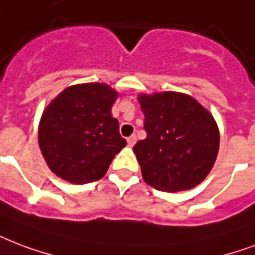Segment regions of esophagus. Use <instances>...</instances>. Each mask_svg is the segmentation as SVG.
Listing matches in <instances>:
<instances>
[{"label": "esophagus", "instance_id": "1", "mask_svg": "<svg viewBox=\"0 0 255 255\" xmlns=\"http://www.w3.org/2000/svg\"><path fill=\"white\" fill-rule=\"evenodd\" d=\"M127 143H128V145H129V147H132V145L136 143V136L135 135L129 136V137L127 139Z\"/></svg>", "mask_w": 255, "mask_h": 255}]
</instances>
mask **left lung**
Returning <instances> with one entry per match:
<instances>
[{
    "instance_id": "8db88e82",
    "label": "left lung",
    "mask_w": 255,
    "mask_h": 255,
    "mask_svg": "<svg viewBox=\"0 0 255 255\" xmlns=\"http://www.w3.org/2000/svg\"><path fill=\"white\" fill-rule=\"evenodd\" d=\"M147 137L133 145L141 175L156 190L178 192L201 183L219 149L218 126L194 97L179 92L139 96Z\"/></svg>"
}]
</instances>
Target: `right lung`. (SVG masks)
Here are the masks:
<instances>
[{
  "instance_id": "add662e5",
  "label": "right lung",
  "mask_w": 255,
  "mask_h": 255,
  "mask_svg": "<svg viewBox=\"0 0 255 255\" xmlns=\"http://www.w3.org/2000/svg\"><path fill=\"white\" fill-rule=\"evenodd\" d=\"M118 92L100 83L72 85L46 107L38 144L46 164L69 183L102 179L127 141L111 108Z\"/></svg>"
}]
</instances>
